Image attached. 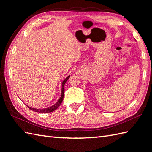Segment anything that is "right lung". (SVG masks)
Wrapping results in <instances>:
<instances>
[{"label":"right lung","mask_w":152,"mask_h":152,"mask_svg":"<svg viewBox=\"0 0 152 152\" xmlns=\"http://www.w3.org/2000/svg\"><path fill=\"white\" fill-rule=\"evenodd\" d=\"M70 75L68 76V77L66 78V79L63 81V82H62V88H61V97L59 98V99H58V102H57L56 103H55L54 104H53V106H51V107H50L43 108V109L34 108H31V107H28V105H26L27 107H28V108H30V110H33V111H34V112H39V113H42L52 112H54V110H56L59 107V105L61 104V103L62 102H63V97H64V92H65V87H64V85L65 84L66 81L68 80V79H69V78H70Z\"/></svg>","instance_id":"right-lung-1"}]
</instances>
